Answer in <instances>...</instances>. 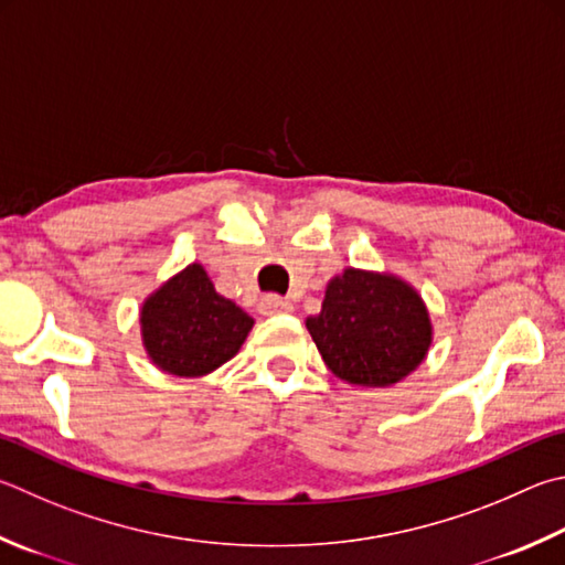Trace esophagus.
Segmentation results:
<instances>
[{
    "mask_svg": "<svg viewBox=\"0 0 565 565\" xmlns=\"http://www.w3.org/2000/svg\"><path fill=\"white\" fill-rule=\"evenodd\" d=\"M291 311H294V303L281 299V296H264V299L259 301V313H264V316H284Z\"/></svg>",
    "mask_w": 565,
    "mask_h": 565,
    "instance_id": "1",
    "label": "esophagus"
}]
</instances>
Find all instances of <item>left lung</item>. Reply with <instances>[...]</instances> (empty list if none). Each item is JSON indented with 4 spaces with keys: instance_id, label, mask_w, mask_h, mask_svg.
I'll return each instance as SVG.
<instances>
[{
    "instance_id": "8db88e82",
    "label": "left lung",
    "mask_w": 565,
    "mask_h": 565,
    "mask_svg": "<svg viewBox=\"0 0 565 565\" xmlns=\"http://www.w3.org/2000/svg\"><path fill=\"white\" fill-rule=\"evenodd\" d=\"M306 328L335 377L390 387L425 361L433 321L415 286L395 274L348 266L326 286L321 313Z\"/></svg>"
}]
</instances>
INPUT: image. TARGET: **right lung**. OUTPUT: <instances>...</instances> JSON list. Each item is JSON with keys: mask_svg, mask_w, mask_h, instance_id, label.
I'll return each mask as SVG.
<instances>
[{"mask_svg": "<svg viewBox=\"0 0 565 565\" xmlns=\"http://www.w3.org/2000/svg\"><path fill=\"white\" fill-rule=\"evenodd\" d=\"M254 318L214 291L202 264H190L140 306V335L152 365L202 377L239 353Z\"/></svg>", "mask_w": 565, "mask_h": 565, "instance_id": "1", "label": "right lung"}]
</instances>
